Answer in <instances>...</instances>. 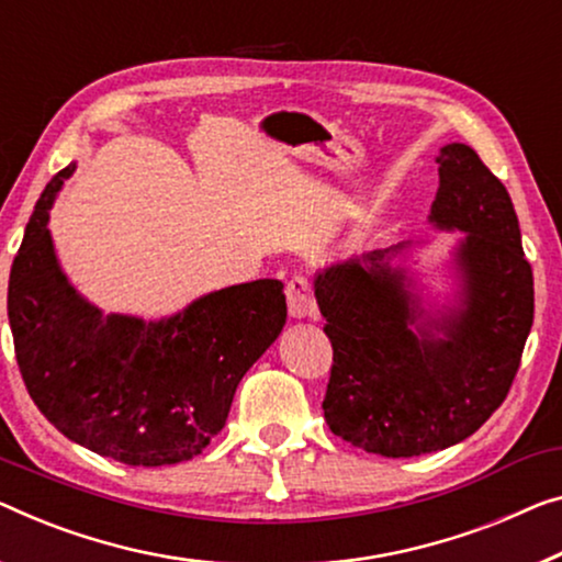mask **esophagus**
Instances as JSON below:
<instances>
[{"mask_svg": "<svg viewBox=\"0 0 562 562\" xmlns=\"http://www.w3.org/2000/svg\"><path fill=\"white\" fill-rule=\"evenodd\" d=\"M284 295H288V307L292 317H315L317 315V303L313 295V284L307 278H292L284 288Z\"/></svg>", "mask_w": 562, "mask_h": 562, "instance_id": "1", "label": "esophagus"}]
</instances>
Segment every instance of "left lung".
I'll use <instances>...</instances> for the list:
<instances>
[{
	"label": "left lung",
	"instance_id": "left-lung-1",
	"mask_svg": "<svg viewBox=\"0 0 562 562\" xmlns=\"http://www.w3.org/2000/svg\"><path fill=\"white\" fill-rule=\"evenodd\" d=\"M429 222L462 232L451 252L454 303L424 307L404 255L412 241L315 274L333 342L323 398L335 437L381 457L464 441L497 412L532 328V270L507 189L474 148L447 144Z\"/></svg>",
	"mask_w": 562,
	"mask_h": 562
}]
</instances>
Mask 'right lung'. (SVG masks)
Returning <instances> with one entry per match:
<instances>
[{
    "label": "right lung",
    "instance_id": "add662e5",
    "mask_svg": "<svg viewBox=\"0 0 562 562\" xmlns=\"http://www.w3.org/2000/svg\"><path fill=\"white\" fill-rule=\"evenodd\" d=\"M72 171L42 191L12 262L7 315L24 386L57 431L100 457L187 462L222 431L241 375L282 333L284 284H232L161 321L103 315L67 280L47 229Z\"/></svg>",
    "mask_w": 562,
    "mask_h": 562
}]
</instances>
